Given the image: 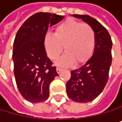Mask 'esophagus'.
I'll list each match as a JSON object with an SVG mask.
<instances>
[{
  "label": "esophagus",
  "mask_w": 122,
  "mask_h": 122,
  "mask_svg": "<svg viewBox=\"0 0 122 122\" xmlns=\"http://www.w3.org/2000/svg\"><path fill=\"white\" fill-rule=\"evenodd\" d=\"M62 69H62V68H61V67H57V68H56V71H57L58 73H60L62 71Z\"/></svg>",
  "instance_id": "34e87169"
}]
</instances>
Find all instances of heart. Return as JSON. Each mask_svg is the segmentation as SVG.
Here are the masks:
<instances>
[{
	"instance_id": "obj_1",
	"label": "heart",
	"mask_w": 122,
	"mask_h": 122,
	"mask_svg": "<svg viewBox=\"0 0 122 122\" xmlns=\"http://www.w3.org/2000/svg\"><path fill=\"white\" fill-rule=\"evenodd\" d=\"M95 41V32L90 25L69 20L56 28L54 34H47L45 43L47 53L53 60L62 53L64 45L66 53L58 64L67 66L73 61L77 64L85 61L94 51Z\"/></svg>"
}]
</instances>
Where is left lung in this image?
<instances>
[{
	"label": "left lung",
	"instance_id": "1",
	"mask_svg": "<svg viewBox=\"0 0 122 122\" xmlns=\"http://www.w3.org/2000/svg\"><path fill=\"white\" fill-rule=\"evenodd\" d=\"M90 25L95 32L94 53L82 66L71 71V77L66 84L69 99L77 102H88L99 96L108 81L112 62V40L107 29L94 18L73 15Z\"/></svg>",
	"mask_w": 122,
	"mask_h": 122
}]
</instances>
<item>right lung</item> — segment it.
Instances as JSON below:
<instances>
[{
  "label": "right lung",
  "mask_w": 122,
  "mask_h": 122,
  "mask_svg": "<svg viewBox=\"0 0 122 122\" xmlns=\"http://www.w3.org/2000/svg\"><path fill=\"white\" fill-rule=\"evenodd\" d=\"M64 17L38 12L27 19L18 30L14 41V74L21 95L30 102L45 101L50 85L58 75L56 67L47 56L45 39L49 27Z\"/></svg>",
  "instance_id": "add662e5"
}]
</instances>
